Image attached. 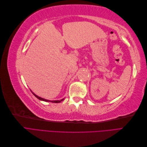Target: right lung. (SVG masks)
<instances>
[{
	"instance_id": "1",
	"label": "right lung",
	"mask_w": 147,
	"mask_h": 147,
	"mask_svg": "<svg viewBox=\"0 0 147 147\" xmlns=\"http://www.w3.org/2000/svg\"><path fill=\"white\" fill-rule=\"evenodd\" d=\"M32 92V91H31ZM32 94L37 97V99H40V100H43V101H45V102H53V103H59V102H61V101H63L64 99H61V100H47V99H43V98H42V97H38V96H37L36 94H35L34 92H32Z\"/></svg>"
}]
</instances>
